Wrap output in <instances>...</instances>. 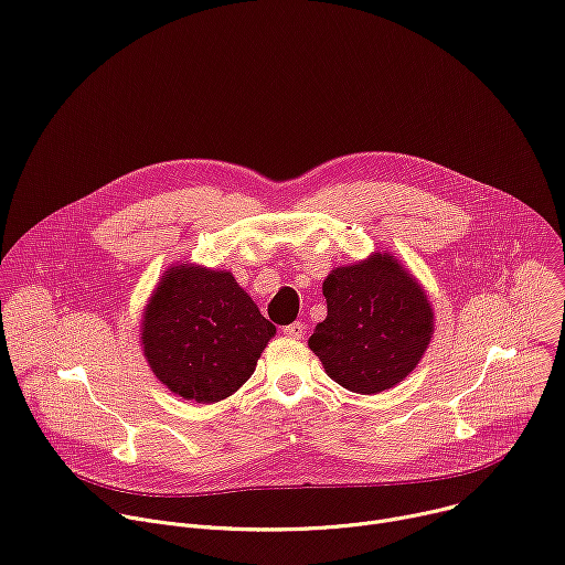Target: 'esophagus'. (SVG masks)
Segmentation results:
<instances>
[{"label":"esophagus","instance_id":"esophagus-1","mask_svg":"<svg viewBox=\"0 0 565 565\" xmlns=\"http://www.w3.org/2000/svg\"><path fill=\"white\" fill-rule=\"evenodd\" d=\"M306 333V327L301 322H292L288 327H284V335L286 338H292V340H301Z\"/></svg>","mask_w":565,"mask_h":565}]
</instances>
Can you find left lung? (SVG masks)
Masks as SVG:
<instances>
[{
  "label": "left lung",
  "mask_w": 565,
  "mask_h": 565,
  "mask_svg": "<svg viewBox=\"0 0 565 565\" xmlns=\"http://www.w3.org/2000/svg\"><path fill=\"white\" fill-rule=\"evenodd\" d=\"M322 292L327 320L309 347L329 379L355 394H379L419 365L435 333L433 303L387 249L333 268Z\"/></svg>",
  "instance_id": "obj_1"
}]
</instances>
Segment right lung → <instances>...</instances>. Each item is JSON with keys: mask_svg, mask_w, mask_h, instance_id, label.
I'll return each mask as SVG.
<instances>
[{"mask_svg": "<svg viewBox=\"0 0 565 565\" xmlns=\"http://www.w3.org/2000/svg\"><path fill=\"white\" fill-rule=\"evenodd\" d=\"M275 333L230 270L184 262L150 292L139 340L150 372L173 394L216 403L252 376Z\"/></svg>", "mask_w": 565, "mask_h": 565, "instance_id": "right-lung-1", "label": "right lung"}]
</instances>
